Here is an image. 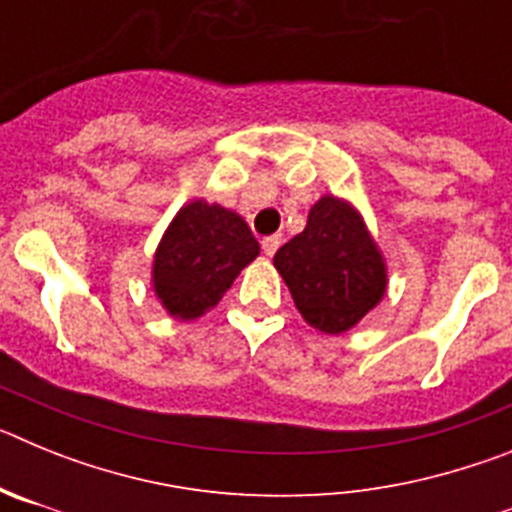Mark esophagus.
Instances as JSON below:
<instances>
[{
  "label": "esophagus",
  "mask_w": 512,
  "mask_h": 512,
  "mask_svg": "<svg viewBox=\"0 0 512 512\" xmlns=\"http://www.w3.org/2000/svg\"><path fill=\"white\" fill-rule=\"evenodd\" d=\"M279 246H282V235H269V238H264V241H261V248H264L266 256H274Z\"/></svg>",
  "instance_id": "esophagus-1"
}]
</instances>
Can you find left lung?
<instances>
[{
    "label": "left lung",
    "instance_id": "1",
    "mask_svg": "<svg viewBox=\"0 0 512 512\" xmlns=\"http://www.w3.org/2000/svg\"><path fill=\"white\" fill-rule=\"evenodd\" d=\"M302 320L325 336H341L387 295L390 271L382 248L354 202L323 194L307 225L274 253Z\"/></svg>",
    "mask_w": 512,
    "mask_h": 512
}]
</instances>
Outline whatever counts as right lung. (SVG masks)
Listing matches in <instances>:
<instances>
[{
  "label": "right lung",
  "instance_id": "obj_1",
  "mask_svg": "<svg viewBox=\"0 0 512 512\" xmlns=\"http://www.w3.org/2000/svg\"><path fill=\"white\" fill-rule=\"evenodd\" d=\"M259 251L238 212L202 197L189 200L171 217L153 253V295L174 320L202 318Z\"/></svg>",
  "mask_w": 512,
  "mask_h": 512
}]
</instances>
